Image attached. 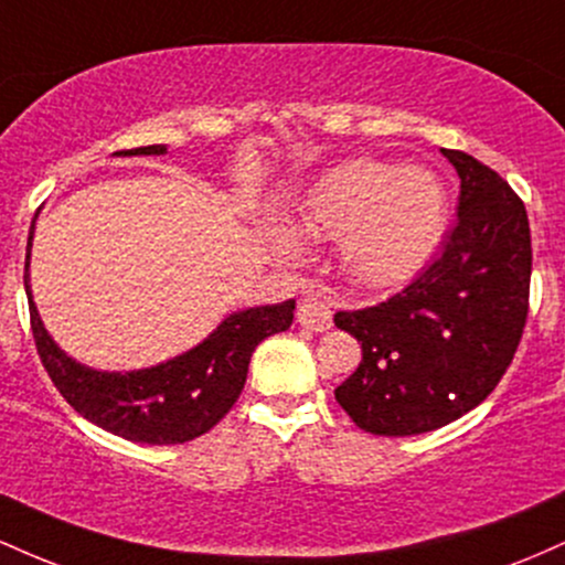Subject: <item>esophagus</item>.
Returning <instances> with one entry per match:
<instances>
[{
	"label": "esophagus",
	"mask_w": 565,
	"mask_h": 565,
	"mask_svg": "<svg viewBox=\"0 0 565 565\" xmlns=\"http://www.w3.org/2000/svg\"><path fill=\"white\" fill-rule=\"evenodd\" d=\"M297 323L310 332H327L332 327V308L321 295H310L308 300L297 305Z\"/></svg>",
	"instance_id": "1"
}]
</instances>
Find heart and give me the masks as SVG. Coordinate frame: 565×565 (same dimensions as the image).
Here are the masks:
<instances>
[{
	"label": "heart",
	"instance_id": "b5f03b06",
	"mask_svg": "<svg viewBox=\"0 0 565 565\" xmlns=\"http://www.w3.org/2000/svg\"><path fill=\"white\" fill-rule=\"evenodd\" d=\"M449 217V196L436 172L380 159H348L308 188L295 231H270V249L300 257L302 242L340 238V265L369 289L404 284L430 260Z\"/></svg>",
	"mask_w": 565,
	"mask_h": 565
}]
</instances>
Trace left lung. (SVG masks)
I'll list each match as a JSON object with an SVG mask.
<instances>
[{
    "instance_id": "8db88e82",
    "label": "left lung",
    "mask_w": 565,
    "mask_h": 565,
    "mask_svg": "<svg viewBox=\"0 0 565 565\" xmlns=\"http://www.w3.org/2000/svg\"><path fill=\"white\" fill-rule=\"evenodd\" d=\"M444 157L459 174V220L438 260L387 302L334 316L361 342L334 398L372 436H419L468 414L508 372L526 327V206L478 159Z\"/></svg>"
}]
</instances>
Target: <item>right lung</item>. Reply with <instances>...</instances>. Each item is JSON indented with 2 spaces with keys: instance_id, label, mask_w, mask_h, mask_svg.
<instances>
[{
  "instance_id": "1",
  "label": "right lung",
  "mask_w": 565,
  "mask_h": 565,
  "mask_svg": "<svg viewBox=\"0 0 565 565\" xmlns=\"http://www.w3.org/2000/svg\"><path fill=\"white\" fill-rule=\"evenodd\" d=\"M161 153H167V146H142L114 157H161ZM34 225L36 217L31 220L29 246H25L23 284L29 295L31 332H34L39 359L63 398L84 419L135 444H185L212 430L244 391L246 369L255 348L265 337L287 332L295 319V300L244 308L225 316L215 332L174 359L132 372H100L71 359L44 329L31 295L29 274Z\"/></svg>"
}]
</instances>
